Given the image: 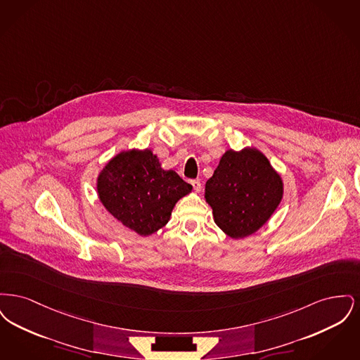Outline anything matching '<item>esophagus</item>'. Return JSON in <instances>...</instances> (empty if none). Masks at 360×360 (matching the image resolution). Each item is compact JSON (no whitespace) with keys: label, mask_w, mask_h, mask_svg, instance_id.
Wrapping results in <instances>:
<instances>
[{"label":"esophagus","mask_w":360,"mask_h":360,"mask_svg":"<svg viewBox=\"0 0 360 360\" xmlns=\"http://www.w3.org/2000/svg\"><path fill=\"white\" fill-rule=\"evenodd\" d=\"M190 184H191V186H193L195 193H200V191H201V184H200L198 181H190Z\"/></svg>","instance_id":"esophagus-1"}]
</instances>
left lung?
<instances>
[{"label": "left lung", "mask_w": 360, "mask_h": 360, "mask_svg": "<svg viewBox=\"0 0 360 360\" xmlns=\"http://www.w3.org/2000/svg\"><path fill=\"white\" fill-rule=\"evenodd\" d=\"M283 197V182L257 148L228 150L205 185V200L217 226L243 239L269 221Z\"/></svg>", "instance_id": "8db88e82"}]
</instances>
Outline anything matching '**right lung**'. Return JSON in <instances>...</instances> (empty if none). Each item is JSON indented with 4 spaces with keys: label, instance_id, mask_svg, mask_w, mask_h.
<instances>
[{
    "label": "right lung",
    "instance_id": "right-lung-1",
    "mask_svg": "<svg viewBox=\"0 0 360 360\" xmlns=\"http://www.w3.org/2000/svg\"><path fill=\"white\" fill-rule=\"evenodd\" d=\"M191 188L176 172L163 170L148 148L121 151L97 178L105 209L140 236H150L169 223L174 206Z\"/></svg>",
    "mask_w": 360,
    "mask_h": 360
}]
</instances>
